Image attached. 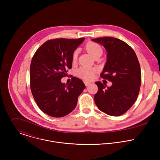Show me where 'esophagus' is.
<instances>
[{
  "mask_svg": "<svg viewBox=\"0 0 160 160\" xmlns=\"http://www.w3.org/2000/svg\"><path fill=\"white\" fill-rule=\"evenodd\" d=\"M83 82H84V83H85V85L86 86H87V85H88L89 84H90V83H91V82H88V81H86V80H84V81H83Z\"/></svg>",
  "mask_w": 160,
  "mask_h": 160,
  "instance_id": "1",
  "label": "esophagus"
}]
</instances>
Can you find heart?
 I'll use <instances>...</instances> for the list:
<instances>
[{
    "mask_svg": "<svg viewBox=\"0 0 160 160\" xmlns=\"http://www.w3.org/2000/svg\"><path fill=\"white\" fill-rule=\"evenodd\" d=\"M86 50L88 51V52L94 57L97 54H99L100 52H102V49L100 47V45L96 43L90 42L88 43L86 45ZM78 51L77 50L74 52L73 56V60L76 61L78 57ZM96 73V70L94 68H91L88 67H82L77 71V75L86 80H90L94 78V75Z\"/></svg>",
    "mask_w": 160,
    "mask_h": 160,
    "instance_id": "obj_1",
    "label": "heart"
}]
</instances>
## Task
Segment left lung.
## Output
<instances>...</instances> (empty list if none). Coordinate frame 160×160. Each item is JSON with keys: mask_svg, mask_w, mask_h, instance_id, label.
<instances>
[{"mask_svg": "<svg viewBox=\"0 0 160 160\" xmlns=\"http://www.w3.org/2000/svg\"><path fill=\"white\" fill-rule=\"evenodd\" d=\"M105 48L107 60L101 76L112 82L111 87L96 82L94 101L101 111L118 117L127 112L138 97L141 84L140 64L133 49L125 42L106 37L92 39Z\"/></svg>", "mask_w": 160, "mask_h": 160, "instance_id": "obj_1", "label": "left lung"}]
</instances>
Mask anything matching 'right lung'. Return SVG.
I'll return each mask as SVG.
<instances>
[{
    "label": "right lung",
    "mask_w": 160,
    "mask_h": 160,
    "mask_svg": "<svg viewBox=\"0 0 160 160\" xmlns=\"http://www.w3.org/2000/svg\"><path fill=\"white\" fill-rule=\"evenodd\" d=\"M59 38L45 42L35 53L30 64V88L38 108L49 116L59 118L71 112L85 88L82 80L73 77L70 83L61 78L72 67L74 51L84 41Z\"/></svg>",
    "instance_id": "add662e5"
}]
</instances>
